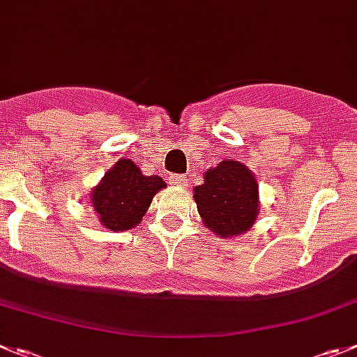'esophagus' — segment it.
I'll return each mask as SVG.
<instances>
[{
	"mask_svg": "<svg viewBox=\"0 0 357 357\" xmlns=\"http://www.w3.org/2000/svg\"><path fill=\"white\" fill-rule=\"evenodd\" d=\"M168 182L172 185H178V188H185L188 185V176L185 175H169Z\"/></svg>",
	"mask_w": 357,
	"mask_h": 357,
	"instance_id": "1",
	"label": "esophagus"
}]
</instances>
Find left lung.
<instances>
[{
    "instance_id": "8db88e82",
    "label": "left lung",
    "mask_w": 357,
    "mask_h": 357,
    "mask_svg": "<svg viewBox=\"0 0 357 357\" xmlns=\"http://www.w3.org/2000/svg\"><path fill=\"white\" fill-rule=\"evenodd\" d=\"M192 198L205 227L223 238L250 231L260 212L257 176L234 159L204 172V184L196 185Z\"/></svg>"
}]
</instances>
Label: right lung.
I'll return each instance as SVG.
<instances>
[{
	"label": "right lung",
	"mask_w": 357,
	"mask_h": 357,
	"mask_svg": "<svg viewBox=\"0 0 357 357\" xmlns=\"http://www.w3.org/2000/svg\"><path fill=\"white\" fill-rule=\"evenodd\" d=\"M166 188L157 175H143L130 159H120L90 191V204L99 223L111 231H126L142 223L153 196Z\"/></svg>",
	"instance_id": "add662e5"
}]
</instances>
